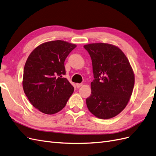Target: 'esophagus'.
I'll use <instances>...</instances> for the list:
<instances>
[{
    "mask_svg": "<svg viewBox=\"0 0 156 156\" xmlns=\"http://www.w3.org/2000/svg\"><path fill=\"white\" fill-rule=\"evenodd\" d=\"M76 86L77 88H79V87H80L82 86V83H76Z\"/></svg>",
    "mask_w": 156,
    "mask_h": 156,
    "instance_id": "34e87169",
    "label": "esophagus"
}]
</instances>
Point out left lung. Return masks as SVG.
I'll use <instances>...</instances> for the list:
<instances>
[{
	"instance_id": "obj_1",
	"label": "left lung",
	"mask_w": 156,
	"mask_h": 156,
	"mask_svg": "<svg viewBox=\"0 0 156 156\" xmlns=\"http://www.w3.org/2000/svg\"><path fill=\"white\" fill-rule=\"evenodd\" d=\"M92 62L94 80L86 99L90 112L101 119L113 118L125 108L133 93L134 75L129 60L119 47L107 43L83 46Z\"/></svg>"
}]
</instances>
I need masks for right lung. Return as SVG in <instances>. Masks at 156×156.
I'll use <instances>...</instances> for the list:
<instances>
[{
  "mask_svg": "<svg viewBox=\"0 0 156 156\" xmlns=\"http://www.w3.org/2000/svg\"><path fill=\"white\" fill-rule=\"evenodd\" d=\"M76 45L61 40L44 43L31 52L23 69V88L41 112L53 115L65 107L74 87L65 75V61Z\"/></svg>",
  "mask_w": 156,
  "mask_h": 156,
  "instance_id": "right-lung-1",
  "label": "right lung"
}]
</instances>
